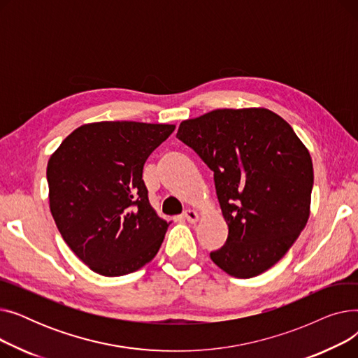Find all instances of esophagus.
<instances>
[{
	"mask_svg": "<svg viewBox=\"0 0 358 358\" xmlns=\"http://www.w3.org/2000/svg\"><path fill=\"white\" fill-rule=\"evenodd\" d=\"M182 216H184V219L189 222V223H196L197 220H199V213L196 212V210H192V209H189V210H185L184 213H182Z\"/></svg>",
	"mask_w": 358,
	"mask_h": 358,
	"instance_id": "1",
	"label": "esophagus"
}]
</instances>
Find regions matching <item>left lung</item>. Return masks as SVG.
<instances>
[{
  "label": "left lung",
  "instance_id": "obj_1",
  "mask_svg": "<svg viewBox=\"0 0 358 358\" xmlns=\"http://www.w3.org/2000/svg\"><path fill=\"white\" fill-rule=\"evenodd\" d=\"M177 138L213 171L229 234L212 261L238 278L273 267L309 219L313 166L292 126L267 108H222L184 120Z\"/></svg>",
  "mask_w": 358,
  "mask_h": 358
}]
</instances>
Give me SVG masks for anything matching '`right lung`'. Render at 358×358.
Instances as JSON below:
<instances>
[{
  "mask_svg": "<svg viewBox=\"0 0 358 358\" xmlns=\"http://www.w3.org/2000/svg\"><path fill=\"white\" fill-rule=\"evenodd\" d=\"M176 126L139 122L84 124L48 162L49 204L64 241L84 264L107 277L152 259L168 223L149 204L143 165Z\"/></svg>",
  "mask_w": 358,
  "mask_h": 358,
  "instance_id": "1",
  "label": "right lung"
}]
</instances>
